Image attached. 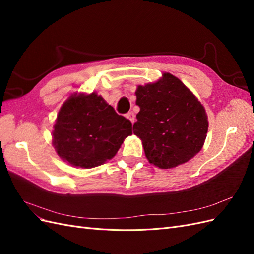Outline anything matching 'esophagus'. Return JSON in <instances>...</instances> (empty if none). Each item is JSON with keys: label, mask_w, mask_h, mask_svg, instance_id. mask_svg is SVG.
<instances>
[{"label": "esophagus", "mask_w": 254, "mask_h": 254, "mask_svg": "<svg viewBox=\"0 0 254 254\" xmlns=\"http://www.w3.org/2000/svg\"><path fill=\"white\" fill-rule=\"evenodd\" d=\"M126 118L130 121V122H131L132 123V124H133V123H134V120H135V115H134V113L133 112H128L127 114H126Z\"/></svg>", "instance_id": "34e87169"}]
</instances>
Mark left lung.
I'll use <instances>...</instances> for the list:
<instances>
[{"mask_svg":"<svg viewBox=\"0 0 254 254\" xmlns=\"http://www.w3.org/2000/svg\"><path fill=\"white\" fill-rule=\"evenodd\" d=\"M133 133L140 137L150 164L168 170L187 163L201 150L209 122L204 107L171 73L137 86Z\"/></svg>","mask_w":254,"mask_h":254,"instance_id":"left-lung-1","label":"left lung"}]
</instances>
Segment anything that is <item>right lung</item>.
<instances>
[{"mask_svg":"<svg viewBox=\"0 0 254 254\" xmlns=\"http://www.w3.org/2000/svg\"><path fill=\"white\" fill-rule=\"evenodd\" d=\"M53 128L57 155L80 168H93L112 159L132 134L131 122L95 92L72 94L61 106Z\"/></svg>","mask_w":254,"mask_h":254,"instance_id":"right-lung-1","label":"right lung"}]
</instances>
